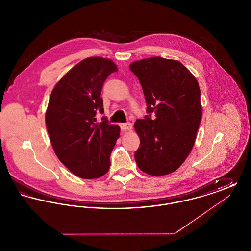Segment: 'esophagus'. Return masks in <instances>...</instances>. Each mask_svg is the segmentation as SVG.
I'll return each mask as SVG.
<instances>
[{
	"instance_id": "34e87169",
	"label": "esophagus",
	"mask_w": 251,
	"mask_h": 251,
	"mask_svg": "<svg viewBox=\"0 0 251 251\" xmlns=\"http://www.w3.org/2000/svg\"><path fill=\"white\" fill-rule=\"evenodd\" d=\"M120 128L122 131H131L132 129V124L130 122H127V123H121L120 124Z\"/></svg>"
}]
</instances>
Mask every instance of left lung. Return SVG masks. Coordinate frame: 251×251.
I'll use <instances>...</instances> for the list:
<instances>
[{
  "label": "left lung",
  "instance_id": "8db88e82",
  "mask_svg": "<svg viewBox=\"0 0 251 251\" xmlns=\"http://www.w3.org/2000/svg\"><path fill=\"white\" fill-rule=\"evenodd\" d=\"M130 70L142 85L147 112L134 130L140 147L134 159L143 172L164 176L177 170L195 144L202 106L196 77L177 60L151 57L131 63Z\"/></svg>",
  "mask_w": 251,
  "mask_h": 251
}]
</instances>
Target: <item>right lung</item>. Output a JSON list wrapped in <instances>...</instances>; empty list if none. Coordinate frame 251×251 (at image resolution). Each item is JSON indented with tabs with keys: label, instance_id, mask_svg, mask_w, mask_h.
Returning <instances> with one entry per match:
<instances>
[{
	"label": "right lung",
	"instance_id": "obj_1",
	"mask_svg": "<svg viewBox=\"0 0 251 251\" xmlns=\"http://www.w3.org/2000/svg\"><path fill=\"white\" fill-rule=\"evenodd\" d=\"M117 65L108 58L88 57L75 65L53 87L45 121L53 151L72 173L82 179H97L110 168V154L120 137L119 125L105 118L100 97L104 81Z\"/></svg>",
	"mask_w": 251,
	"mask_h": 251
}]
</instances>
